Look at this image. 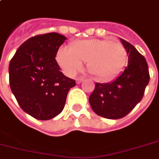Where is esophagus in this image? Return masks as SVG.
I'll use <instances>...</instances> for the list:
<instances>
[{
    "instance_id": "esophagus-1",
    "label": "esophagus",
    "mask_w": 159,
    "mask_h": 159,
    "mask_svg": "<svg viewBox=\"0 0 159 159\" xmlns=\"http://www.w3.org/2000/svg\"><path fill=\"white\" fill-rule=\"evenodd\" d=\"M83 80H84V78H83V77H76V82L77 84H79V83H81L82 82H83Z\"/></svg>"
}]
</instances>
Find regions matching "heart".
Segmentation results:
<instances>
[{"label": "heart", "instance_id": "1", "mask_svg": "<svg viewBox=\"0 0 159 159\" xmlns=\"http://www.w3.org/2000/svg\"><path fill=\"white\" fill-rule=\"evenodd\" d=\"M128 61V54L120 42L92 39L74 41L69 49L61 48L56 61L67 75H74L87 62L89 72L97 80L112 79L121 72Z\"/></svg>", "mask_w": 159, "mask_h": 159}]
</instances>
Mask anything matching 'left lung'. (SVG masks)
Wrapping results in <instances>:
<instances>
[{"label": "left lung", "mask_w": 159, "mask_h": 159, "mask_svg": "<svg viewBox=\"0 0 159 159\" xmlns=\"http://www.w3.org/2000/svg\"><path fill=\"white\" fill-rule=\"evenodd\" d=\"M120 40L127 51L128 66L115 81L96 83L89 97L90 105L98 116L111 120L123 118L136 107L150 79L144 56L131 43Z\"/></svg>", "instance_id": "8db88e82"}]
</instances>
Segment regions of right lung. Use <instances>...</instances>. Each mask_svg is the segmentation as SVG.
I'll return each mask as SVG.
<instances>
[{
    "label": "right lung",
    "instance_id": "right-lung-1",
    "mask_svg": "<svg viewBox=\"0 0 159 159\" xmlns=\"http://www.w3.org/2000/svg\"><path fill=\"white\" fill-rule=\"evenodd\" d=\"M66 38L57 33L36 35L17 49L9 64V83L19 106L34 118L47 120L64 109L76 85L61 71L56 56Z\"/></svg>",
    "mask_w": 159,
    "mask_h": 159
}]
</instances>
